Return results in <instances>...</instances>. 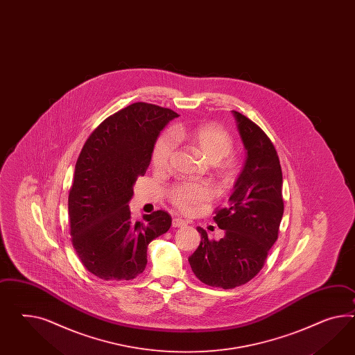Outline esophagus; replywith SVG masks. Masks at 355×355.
<instances>
[{
    "label": "esophagus",
    "instance_id": "esophagus-1",
    "mask_svg": "<svg viewBox=\"0 0 355 355\" xmlns=\"http://www.w3.org/2000/svg\"><path fill=\"white\" fill-rule=\"evenodd\" d=\"M173 227H183V226H186L187 223H186V220H181V218H174L172 220Z\"/></svg>",
    "mask_w": 355,
    "mask_h": 355
}]
</instances>
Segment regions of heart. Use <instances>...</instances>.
Instances as JSON below:
<instances>
[{"label": "heart", "instance_id": "b5f03b06", "mask_svg": "<svg viewBox=\"0 0 355 355\" xmlns=\"http://www.w3.org/2000/svg\"><path fill=\"white\" fill-rule=\"evenodd\" d=\"M174 141L189 142L213 164L220 163L234 147L230 133L220 125L202 124L195 128L175 126L171 135H162L153 146L151 163L155 169L165 171L169 168L175 151ZM168 195L177 209L189 213L196 205L209 202L213 198V190L205 183H178L173 186Z\"/></svg>", "mask_w": 355, "mask_h": 355}]
</instances>
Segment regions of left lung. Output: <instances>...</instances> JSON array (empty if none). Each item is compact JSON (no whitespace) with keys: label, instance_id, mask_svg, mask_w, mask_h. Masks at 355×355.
<instances>
[{"label":"left lung","instance_id":"8db88e82","mask_svg":"<svg viewBox=\"0 0 355 355\" xmlns=\"http://www.w3.org/2000/svg\"><path fill=\"white\" fill-rule=\"evenodd\" d=\"M247 150L229 204L213 217L225 230L222 239H208L198 227L202 241L189 257L196 278L211 287H239L254 278L278 239L284 211L283 175L278 153L268 135L252 120L232 111Z\"/></svg>","mask_w":355,"mask_h":355}]
</instances>
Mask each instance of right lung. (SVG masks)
<instances>
[{"mask_svg": "<svg viewBox=\"0 0 355 355\" xmlns=\"http://www.w3.org/2000/svg\"><path fill=\"white\" fill-rule=\"evenodd\" d=\"M175 114L137 102L107 117L78 155L68 195L72 245L89 272L105 280H130L144 272L148 244L169 230L168 211L133 220L128 202L147 171L160 132Z\"/></svg>", "mask_w": 355, "mask_h": 355, "instance_id": "add662e5", "label": "right lung"}]
</instances>
